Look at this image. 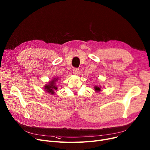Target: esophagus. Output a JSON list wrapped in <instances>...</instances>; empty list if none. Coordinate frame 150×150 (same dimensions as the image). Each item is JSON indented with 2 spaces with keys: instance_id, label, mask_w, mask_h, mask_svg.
<instances>
[{
  "instance_id": "1",
  "label": "esophagus",
  "mask_w": 150,
  "mask_h": 150,
  "mask_svg": "<svg viewBox=\"0 0 150 150\" xmlns=\"http://www.w3.org/2000/svg\"><path fill=\"white\" fill-rule=\"evenodd\" d=\"M78 70H79L78 68H74L73 69V73L74 74L76 75L78 74Z\"/></svg>"
}]
</instances>
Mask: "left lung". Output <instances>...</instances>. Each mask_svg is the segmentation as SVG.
Listing matches in <instances>:
<instances>
[{
    "label": "left lung",
    "instance_id": "8db88e82",
    "mask_svg": "<svg viewBox=\"0 0 150 150\" xmlns=\"http://www.w3.org/2000/svg\"><path fill=\"white\" fill-rule=\"evenodd\" d=\"M94 88H95V91L96 92H100V91H101V86H95L94 87Z\"/></svg>",
    "mask_w": 150,
    "mask_h": 150
}]
</instances>
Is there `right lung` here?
I'll return each instance as SVG.
<instances>
[{
    "mask_svg": "<svg viewBox=\"0 0 150 150\" xmlns=\"http://www.w3.org/2000/svg\"><path fill=\"white\" fill-rule=\"evenodd\" d=\"M58 78H55L52 80L50 81L48 84L45 86V90L46 92L51 94H54L55 91L57 89V87L56 86V82L58 81Z\"/></svg>",
    "mask_w": 150,
    "mask_h": 150,
    "instance_id": "obj_1",
    "label": "right lung"
}]
</instances>
